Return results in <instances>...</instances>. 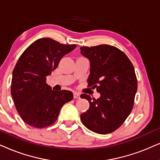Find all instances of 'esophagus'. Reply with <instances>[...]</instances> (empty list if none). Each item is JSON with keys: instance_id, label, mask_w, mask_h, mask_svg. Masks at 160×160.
I'll list each match as a JSON object with an SVG mask.
<instances>
[{"instance_id": "obj_1", "label": "esophagus", "mask_w": 160, "mask_h": 160, "mask_svg": "<svg viewBox=\"0 0 160 160\" xmlns=\"http://www.w3.org/2000/svg\"><path fill=\"white\" fill-rule=\"evenodd\" d=\"M74 99H80V96L78 92H74Z\"/></svg>"}]
</instances>
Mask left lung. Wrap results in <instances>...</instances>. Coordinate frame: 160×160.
I'll list each match as a JSON object with an SVG mask.
<instances>
[{
  "label": "left lung",
  "mask_w": 160,
  "mask_h": 160,
  "mask_svg": "<svg viewBox=\"0 0 160 160\" xmlns=\"http://www.w3.org/2000/svg\"><path fill=\"white\" fill-rule=\"evenodd\" d=\"M80 52L90 60L88 86L97 88L100 98L82 94L89 108L80 115L85 126L100 134L112 133L122 125L132 111L137 90L134 66L124 52L115 46L102 44L82 46Z\"/></svg>",
  "instance_id": "obj_1"
}]
</instances>
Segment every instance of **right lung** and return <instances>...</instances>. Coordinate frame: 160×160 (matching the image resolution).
<instances>
[{"label": "right lung", "mask_w": 160, "mask_h": 160, "mask_svg": "<svg viewBox=\"0 0 160 160\" xmlns=\"http://www.w3.org/2000/svg\"><path fill=\"white\" fill-rule=\"evenodd\" d=\"M76 46L40 38L19 58L12 72L11 94L16 110L26 124L39 128L49 126L57 120L62 106L73 99L70 91L52 90L46 84V77Z\"/></svg>", "instance_id": "right-lung-1"}]
</instances>
